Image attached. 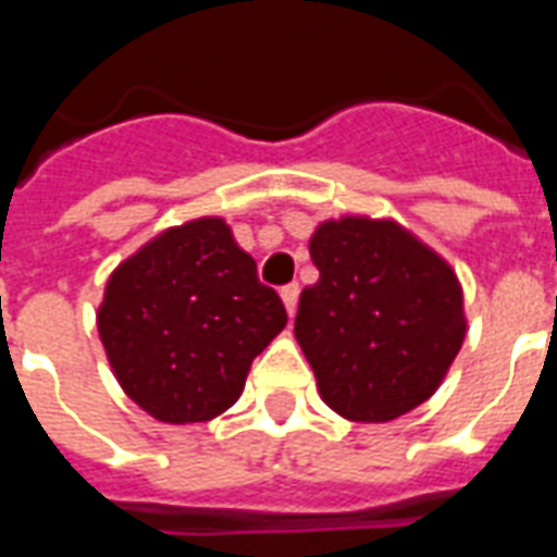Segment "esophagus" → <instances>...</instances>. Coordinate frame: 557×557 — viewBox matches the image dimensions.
Wrapping results in <instances>:
<instances>
[{"mask_svg": "<svg viewBox=\"0 0 557 557\" xmlns=\"http://www.w3.org/2000/svg\"><path fill=\"white\" fill-rule=\"evenodd\" d=\"M298 295H301V286H298V283H289V286H283V289H280V298H283V304H286V313L289 315H295Z\"/></svg>", "mask_w": 557, "mask_h": 557, "instance_id": "obj_1", "label": "esophagus"}]
</instances>
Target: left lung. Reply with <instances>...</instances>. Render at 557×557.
Listing matches in <instances>:
<instances>
[{
	"label": "left lung",
	"mask_w": 557,
	"mask_h": 557,
	"mask_svg": "<svg viewBox=\"0 0 557 557\" xmlns=\"http://www.w3.org/2000/svg\"><path fill=\"white\" fill-rule=\"evenodd\" d=\"M319 280L301 292L295 337L322 399L385 423L442 385L466 339L450 265L391 220H327L310 242Z\"/></svg>",
	"instance_id": "8db88e82"
}]
</instances>
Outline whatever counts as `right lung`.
Returning <instances> with one entry per match:
<instances>
[{
    "instance_id": "add662e5",
    "label": "right lung",
    "mask_w": 557,
    "mask_h": 557,
    "mask_svg": "<svg viewBox=\"0 0 557 557\" xmlns=\"http://www.w3.org/2000/svg\"><path fill=\"white\" fill-rule=\"evenodd\" d=\"M286 327L280 295L230 226L202 218L166 230L115 268L98 331L127 397L163 423L218 418L250 363Z\"/></svg>"
}]
</instances>
